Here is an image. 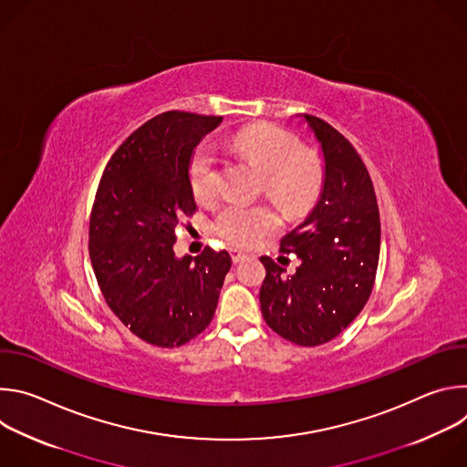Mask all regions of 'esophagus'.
Returning a JSON list of instances; mask_svg holds the SVG:
<instances>
[{"label": "esophagus", "instance_id": "1", "mask_svg": "<svg viewBox=\"0 0 467 467\" xmlns=\"http://www.w3.org/2000/svg\"><path fill=\"white\" fill-rule=\"evenodd\" d=\"M231 258H233V262H234V264H238V262H242V260L245 258V253L234 247V249H231Z\"/></svg>", "mask_w": 467, "mask_h": 467}]
</instances>
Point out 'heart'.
Listing matches in <instances>:
<instances>
[{
  "mask_svg": "<svg viewBox=\"0 0 467 467\" xmlns=\"http://www.w3.org/2000/svg\"><path fill=\"white\" fill-rule=\"evenodd\" d=\"M231 150L254 164L264 192L290 216L308 211L323 188L319 157L305 150L294 132L279 125H253L231 139ZM188 181L197 202H211L220 188L218 157L207 144L197 146L188 162ZM281 218L270 205L225 203L214 218V233L231 245L251 247L274 234Z\"/></svg>",
  "mask_w": 467,
  "mask_h": 467,
  "instance_id": "1",
  "label": "heart"
}]
</instances>
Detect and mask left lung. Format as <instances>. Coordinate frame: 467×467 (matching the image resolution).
<instances>
[{
	"instance_id": "1",
	"label": "left lung",
	"mask_w": 467,
	"mask_h": 467,
	"mask_svg": "<svg viewBox=\"0 0 467 467\" xmlns=\"http://www.w3.org/2000/svg\"><path fill=\"white\" fill-rule=\"evenodd\" d=\"M305 119L323 150V192L305 223L281 240L279 251L299 258L296 274L285 277L283 265L260 258L265 277L258 299L279 337L314 348L337 338L366 306L379 265L380 216L369 171L353 144L325 119Z\"/></svg>"
}]
</instances>
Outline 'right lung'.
Segmentation results:
<instances>
[{"label":"right lung","instance_id":"right-lung-1","mask_svg":"<svg viewBox=\"0 0 467 467\" xmlns=\"http://www.w3.org/2000/svg\"><path fill=\"white\" fill-rule=\"evenodd\" d=\"M222 119L182 110L148 119L112 153L96 192L88 253L99 290L132 335L157 348L202 335L231 270L225 249L173 253L175 229L195 213L192 151Z\"/></svg>","mask_w":467,"mask_h":467}]
</instances>
